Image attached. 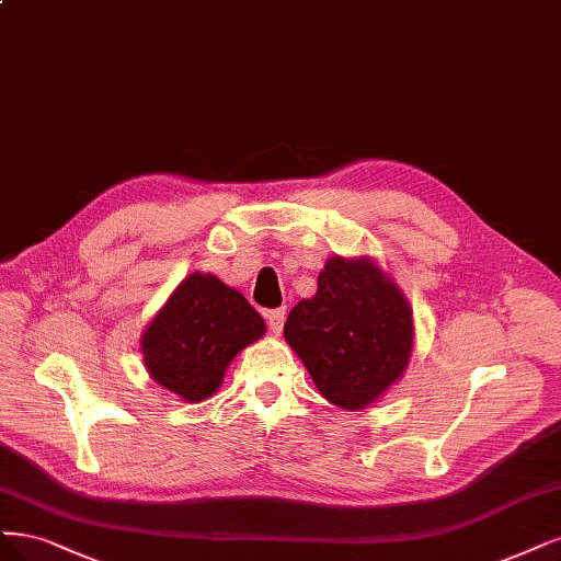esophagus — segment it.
<instances>
[{
    "label": "esophagus",
    "mask_w": 561,
    "mask_h": 561,
    "mask_svg": "<svg viewBox=\"0 0 561 561\" xmlns=\"http://www.w3.org/2000/svg\"><path fill=\"white\" fill-rule=\"evenodd\" d=\"M266 322L272 327V332L278 336L283 332V322H285V308H276V311L266 313Z\"/></svg>",
    "instance_id": "esophagus-1"
}]
</instances>
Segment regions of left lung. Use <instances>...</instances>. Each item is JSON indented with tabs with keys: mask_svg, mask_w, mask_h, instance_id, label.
Instances as JSON below:
<instances>
[{
	"mask_svg": "<svg viewBox=\"0 0 561 561\" xmlns=\"http://www.w3.org/2000/svg\"><path fill=\"white\" fill-rule=\"evenodd\" d=\"M283 332L320 394L345 411H362L409 366L413 311L374 260L336 255L320 272L316 297L289 311Z\"/></svg>",
	"mask_w": 561,
	"mask_h": 561,
	"instance_id": "1",
	"label": "left lung"
}]
</instances>
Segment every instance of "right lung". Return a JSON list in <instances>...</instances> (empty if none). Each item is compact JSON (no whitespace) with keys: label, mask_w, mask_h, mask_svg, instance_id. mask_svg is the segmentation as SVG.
<instances>
[{"label":"right lung","mask_w":561,"mask_h":561,"mask_svg":"<svg viewBox=\"0 0 561 561\" xmlns=\"http://www.w3.org/2000/svg\"><path fill=\"white\" fill-rule=\"evenodd\" d=\"M262 334V316L239 289L195 272L146 327L144 364L162 388L197 403L220 388L229 362Z\"/></svg>","instance_id":"1"}]
</instances>
